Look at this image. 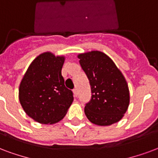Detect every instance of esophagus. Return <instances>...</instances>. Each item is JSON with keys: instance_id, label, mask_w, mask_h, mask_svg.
I'll return each mask as SVG.
<instances>
[{"instance_id": "obj_1", "label": "esophagus", "mask_w": 158, "mask_h": 158, "mask_svg": "<svg viewBox=\"0 0 158 158\" xmlns=\"http://www.w3.org/2000/svg\"><path fill=\"white\" fill-rule=\"evenodd\" d=\"M73 96L77 97V95H78V91H77V89H73Z\"/></svg>"}]
</instances>
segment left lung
<instances>
[{"mask_svg":"<svg viewBox=\"0 0 158 158\" xmlns=\"http://www.w3.org/2000/svg\"><path fill=\"white\" fill-rule=\"evenodd\" d=\"M78 58L92 93L85 107L86 117L91 123L104 127L121 121L130 104L129 88L121 70L100 51L79 53Z\"/></svg>","mask_w":158,"mask_h":158,"instance_id":"obj_1","label":"left lung"}]
</instances>
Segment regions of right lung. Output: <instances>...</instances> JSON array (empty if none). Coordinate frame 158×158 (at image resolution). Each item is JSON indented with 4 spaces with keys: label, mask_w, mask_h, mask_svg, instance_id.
Wrapping results in <instances>:
<instances>
[{
    "label": "right lung",
    "mask_w": 158,
    "mask_h": 158,
    "mask_svg": "<svg viewBox=\"0 0 158 158\" xmlns=\"http://www.w3.org/2000/svg\"><path fill=\"white\" fill-rule=\"evenodd\" d=\"M65 57L41 53L29 65L19 86V101L29 117L41 124H54L67 114L73 92L64 85L61 71Z\"/></svg>",
    "instance_id": "obj_1"
}]
</instances>
